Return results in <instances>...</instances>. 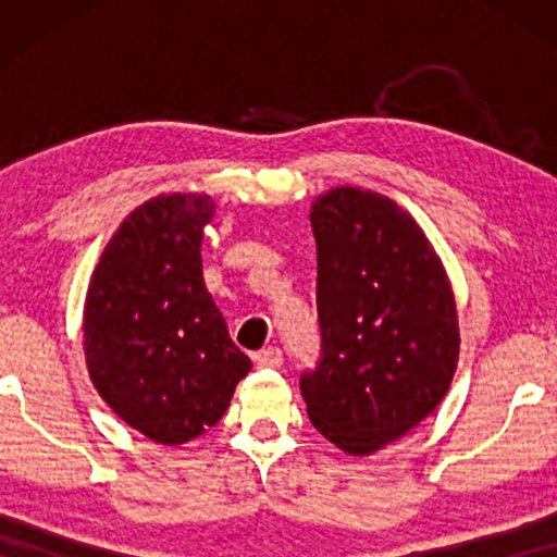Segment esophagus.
<instances>
[{"instance_id":"obj_1","label":"esophagus","mask_w":557,"mask_h":557,"mask_svg":"<svg viewBox=\"0 0 557 557\" xmlns=\"http://www.w3.org/2000/svg\"><path fill=\"white\" fill-rule=\"evenodd\" d=\"M253 360H256V368L261 370H278L281 364H284V355H281L278 347H265L253 357Z\"/></svg>"}]
</instances>
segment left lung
<instances>
[{"mask_svg":"<svg viewBox=\"0 0 557 557\" xmlns=\"http://www.w3.org/2000/svg\"><path fill=\"white\" fill-rule=\"evenodd\" d=\"M322 360L301 375L309 421L370 456L429 418L459 364V314L436 248L408 210L362 187L311 202Z\"/></svg>","mask_w":557,"mask_h":557,"instance_id":"8db88e82","label":"left lung"}]
</instances>
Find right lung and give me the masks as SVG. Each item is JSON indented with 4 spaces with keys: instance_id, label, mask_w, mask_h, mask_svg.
I'll list each match as a JSON object with an SVG mask.
<instances>
[{
    "instance_id": "1",
    "label": "right lung",
    "mask_w": 557,
    "mask_h": 557,
    "mask_svg": "<svg viewBox=\"0 0 557 557\" xmlns=\"http://www.w3.org/2000/svg\"><path fill=\"white\" fill-rule=\"evenodd\" d=\"M208 193L157 195L121 220L83 304L90 383L126 425L164 446L215 425L248 375L202 278Z\"/></svg>"
}]
</instances>
